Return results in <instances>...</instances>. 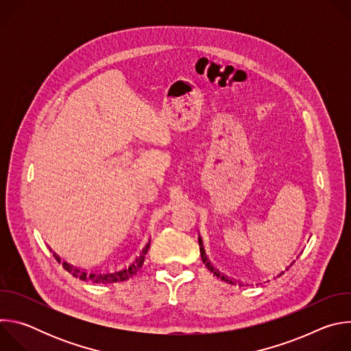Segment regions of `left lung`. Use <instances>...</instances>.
<instances>
[{
    "mask_svg": "<svg viewBox=\"0 0 351 351\" xmlns=\"http://www.w3.org/2000/svg\"><path fill=\"white\" fill-rule=\"evenodd\" d=\"M198 244H199V254H202V258H203V263L206 264V267H207V268H208V269H210V271H211L217 278H219L221 280H225V282H228V283H230V285H236V280H234V279H230L229 276L223 275V274H222V272H219L217 268H214V265L211 264V261H210V260L207 258V256H206L204 247H203V240H202V237H199V236H198ZM293 263H294V261H293ZM291 265H293V264H290L286 269H289ZM283 274H285V272H282L280 275H283ZM280 275H279V276H280Z\"/></svg>",
    "mask_w": 351,
    "mask_h": 351,
    "instance_id": "8db88e82",
    "label": "left lung"
}]
</instances>
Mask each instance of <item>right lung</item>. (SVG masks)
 I'll use <instances>...</instances> for the list:
<instances>
[{
  "label": "right lung",
  "mask_w": 351,
  "mask_h": 351,
  "mask_svg": "<svg viewBox=\"0 0 351 351\" xmlns=\"http://www.w3.org/2000/svg\"><path fill=\"white\" fill-rule=\"evenodd\" d=\"M149 247V240L148 243L141 248V252L138 253V256H136L133 258L132 263H129L126 267L121 268V269H115V271H104V272H97V271H84V269H79L68 263H62L64 269H66L69 274H72L75 278H79L80 280H86V282H93V283H114V282H122L126 280L132 276H134L137 274V271L141 268L143 263H144V257L148 252ZM56 260L60 263V257L54 253Z\"/></svg>",
  "instance_id": "obj_1"
}]
</instances>
